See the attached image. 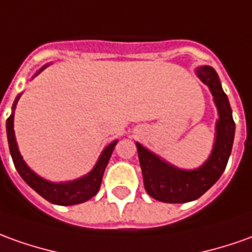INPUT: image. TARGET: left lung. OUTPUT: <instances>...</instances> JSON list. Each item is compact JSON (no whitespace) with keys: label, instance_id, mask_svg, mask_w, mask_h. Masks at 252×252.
Here are the masks:
<instances>
[{"label":"left lung","instance_id":"8db88e82","mask_svg":"<svg viewBox=\"0 0 252 252\" xmlns=\"http://www.w3.org/2000/svg\"><path fill=\"white\" fill-rule=\"evenodd\" d=\"M196 74L209 86L220 116L216 123V143L209 159L199 169L182 170L136 143L145 190L159 202L187 203L199 199L220 180L232 152L235 121L220 78L209 65L199 67Z\"/></svg>","mask_w":252,"mask_h":252}]
</instances>
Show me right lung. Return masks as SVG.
I'll return each instance as SVG.
<instances>
[{
    "mask_svg": "<svg viewBox=\"0 0 252 252\" xmlns=\"http://www.w3.org/2000/svg\"><path fill=\"white\" fill-rule=\"evenodd\" d=\"M48 65H43L39 71H36L35 75H38L43 68H46ZM20 98V94L16 97L13 107L15 109L17 101ZM13 112L10 114V116L6 119V134H8V144H9V151L15 167H16L17 173L20 174V177L23 178L24 181L27 182V185H30L31 188L35 190L36 193L42 196L43 199H46L48 202L53 203V204H59V206H72V204H79V203L86 202L92 199L93 196L96 195L101 185V180H103L104 170L108 164V160L112 151L115 148V145L118 141L111 143L101 152V155L97 160L96 166L93 167V170L90 171L89 174L81 177L78 180L68 182H50L43 180L42 177L36 176L35 173L26 164L23 160V158L19 152L17 148L16 138H15V130H13Z\"/></svg>",
    "mask_w": 252,
    "mask_h": 252,
    "instance_id": "add662e5",
    "label": "right lung"
}]
</instances>
